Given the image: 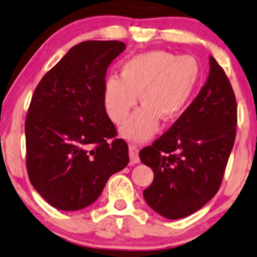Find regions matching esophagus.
Listing matches in <instances>:
<instances>
[{"instance_id":"esophagus-1","label":"esophagus","mask_w":257,"mask_h":257,"mask_svg":"<svg viewBox=\"0 0 257 257\" xmlns=\"http://www.w3.org/2000/svg\"><path fill=\"white\" fill-rule=\"evenodd\" d=\"M130 162H131L132 165H136V164L140 163V158H139V150L137 147L134 146L130 147Z\"/></svg>"}]
</instances>
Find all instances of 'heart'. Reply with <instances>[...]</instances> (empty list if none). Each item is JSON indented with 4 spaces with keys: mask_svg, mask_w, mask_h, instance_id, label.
Listing matches in <instances>:
<instances>
[{
    "mask_svg": "<svg viewBox=\"0 0 257 257\" xmlns=\"http://www.w3.org/2000/svg\"><path fill=\"white\" fill-rule=\"evenodd\" d=\"M195 58H176L166 51L138 54L121 66L120 77L109 76L103 84L102 101L107 115L120 124L138 102L144 104L121 126L124 138L134 142L149 139L159 119L174 120L182 113L199 82Z\"/></svg>",
    "mask_w": 257,
    "mask_h": 257,
    "instance_id": "obj_1",
    "label": "heart"
}]
</instances>
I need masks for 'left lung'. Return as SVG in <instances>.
<instances>
[{"instance_id": "8db88e82", "label": "left lung", "mask_w": 257, "mask_h": 257, "mask_svg": "<svg viewBox=\"0 0 257 257\" xmlns=\"http://www.w3.org/2000/svg\"><path fill=\"white\" fill-rule=\"evenodd\" d=\"M237 103L224 70L209 58V75L198 95L168 131L139 154L154 172L144 197L170 220L191 215L211 200L232 150Z\"/></svg>"}]
</instances>
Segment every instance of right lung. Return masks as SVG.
Returning a JSON list of instances; mask_svg holds the SVG:
<instances>
[{
	"label": "right lung",
	"mask_w": 257,
	"mask_h": 257,
	"mask_svg": "<svg viewBox=\"0 0 257 257\" xmlns=\"http://www.w3.org/2000/svg\"><path fill=\"white\" fill-rule=\"evenodd\" d=\"M125 49L119 41L82 42L34 92L25 123L26 166L33 187L54 208L93 204L108 179L128 164V147L115 139L102 101L108 66Z\"/></svg>",
	"instance_id": "right-lung-1"
}]
</instances>
